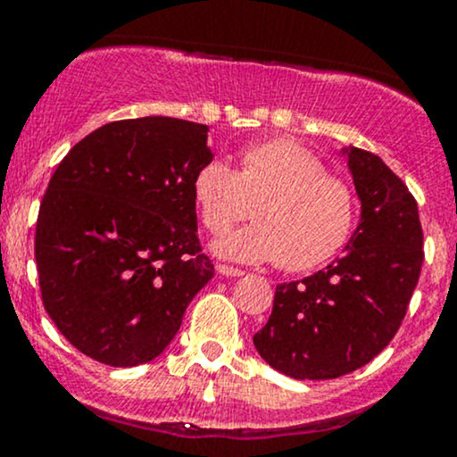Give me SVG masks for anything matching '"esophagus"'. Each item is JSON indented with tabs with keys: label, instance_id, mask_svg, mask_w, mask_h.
Segmentation results:
<instances>
[{
	"label": "esophagus",
	"instance_id": "esophagus-1",
	"mask_svg": "<svg viewBox=\"0 0 457 457\" xmlns=\"http://www.w3.org/2000/svg\"><path fill=\"white\" fill-rule=\"evenodd\" d=\"M217 272H219V275H225V277H243L245 275V270L234 269V266H228V264H219Z\"/></svg>",
	"mask_w": 457,
	"mask_h": 457
}]
</instances>
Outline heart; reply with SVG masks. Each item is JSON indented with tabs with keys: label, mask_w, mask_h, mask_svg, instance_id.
Returning <instances> with one entry per match:
<instances>
[{
	"label": "heart",
	"mask_w": 457,
	"mask_h": 457,
	"mask_svg": "<svg viewBox=\"0 0 457 457\" xmlns=\"http://www.w3.org/2000/svg\"><path fill=\"white\" fill-rule=\"evenodd\" d=\"M204 228L223 234L249 217L255 221L214 245L236 262H275L283 270H309L333 258L350 238L356 197L328 176L316 154L287 139H266L240 150L238 167L204 162L193 178Z\"/></svg>",
	"instance_id": "b5f03b06"
}]
</instances>
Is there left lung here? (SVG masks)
<instances>
[{"label": "left lung", "instance_id": "obj_1", "mask_svg": "<svg viewBox=\"0 0 457 457\" xmlns=\"http://www.w3.org/2000/svg\"><path fill=\"white\" fill-rule=\"evenodd\" d=\"M348 156L361 221L345 253L303 281L275 290L255 350L272 370L296 380L350 374L389 345L406 316L423 264V229L408 187L380 156Z\"/></svg>", "mask_w": 457, "mask_h": 457}]
</instances>
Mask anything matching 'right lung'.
<instances>
[{
  "label": "right lung",
  "instance_id": "obj_1",
  "mask_svg": "<svg viewBox=\"0 0 457 457\" xmlns=\"http://www.w3.org/2000/svg\"><path fill=\"white\" fill-rule=\"evenodd\" d=\"M206 141V124L188 120H118L72 145L51 176L34 245L43 305L98 363L156 359L212 279L193 195L212 159Z\"/></svg>",
  "mask_w": 457,
  "mask_h": 457
}]
</instances>
